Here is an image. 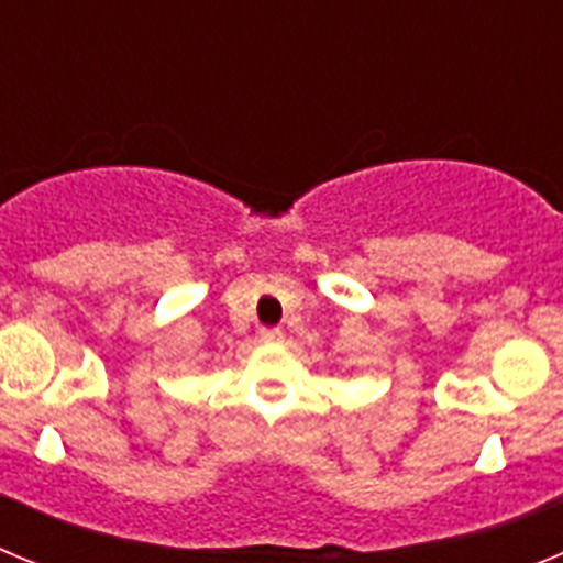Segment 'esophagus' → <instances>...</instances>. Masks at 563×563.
Here are the masks:
<instances>
[{"instance_id":"obj_1","label":"esophagus","mask_w":563,"mask_h":563,"mask_svg":"<svg viewBox=\"0 0 563 563\" xmlns=\"http://www.w3.org/2000/svg\"><path fill=\"white\" fill-rule=\"evenodd\" d=\"M258 338H262L265 343H278L282 338H285V332L278 330V327H265V330L258 332Z\"/></svg>"}]
</instances>
